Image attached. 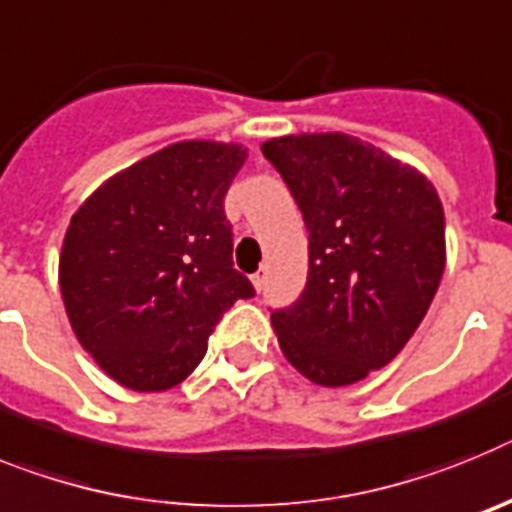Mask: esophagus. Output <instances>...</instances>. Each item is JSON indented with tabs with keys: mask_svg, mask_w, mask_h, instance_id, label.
<instances>
[{
	"mask_svg": "<svg viewBox=\"0 0 512 512\" xmlns=\"http://www.w3.org/2000/svg\"><path fill=\"white\" fill-rule=\"evenodd\" d=\"M265 278H268V270H265V268L257 270L255 275H250V281H252V286H255V288L265 286Z\"/></svg>",
	"mask_w": 512,
	"mask_h": 512,
	"instance_id": "esophagus-1",
	"label": "esophagus"
}]
</instances>
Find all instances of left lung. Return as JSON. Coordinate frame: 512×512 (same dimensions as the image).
Returning <instances> with one entry per match:
<instances>
[{"instance_id":"obj_1","label":"left lung","mask_w":512,"mask_h":512,"mask_svg":"<svg viewBox=\"0 0 512 512\" xmlns=\"http://www.w3.org/2000/svg\"><path fill=\"white\" fill-rule=\"evenodd\" d=\"M309 229L301 296L270 314L306 379L348 386L397 358L446 268V219L433 182L348 133L262 144Z\"/></svg>"}]
</instances>
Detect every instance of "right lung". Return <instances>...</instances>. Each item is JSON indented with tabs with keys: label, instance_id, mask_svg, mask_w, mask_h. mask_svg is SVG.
Returning <instances> with one entry per match:
<instances>
[{
	"label": "right lung",
	"instance_id": "add662e5",
	"mask_svg": "<svg viewBox=\"0 0 512 512\" xmlns=\"http://www.w3.org/2000/svg\"><path fill=\"white\" fill-rule=\"evenodd\" d=\"M247 149L180 141L105 180L71 216L59 257L66 317L110 379L164 391L255 288L231 262L224 198Z\"/></svg>",
	"mask_w": 512,
	"mask_h": 512
}]
</instances>
